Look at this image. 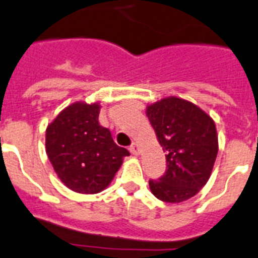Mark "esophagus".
<instances>
[{"instance_id":"34e87169","label":"esophagus","mask_w":258,"mask_h":258,"mask_svg":"<svg viewBox=\"0 0 258 258\" xmlns=\"http://www.w3.org/2000/svg\"><path fill=\"white\" fill-rule=\"evenodd\" d=\"M129 150H131V153L133 154V155H138V154H140V151H141L140 145H138L137 142H133V144H132V146L129 147Z\"/></svg>"}]
</instances>
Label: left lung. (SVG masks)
Wrapping results in <instances>:
<instances>
[{
    "label": "left lung",
    "instance_id": "obj_1",
    "mask_svg": "<svg viewBox=\"0 0 258 258\" xmlns=\"http://www.w3.org/2000/svg\"><path fill=\"white\" fill-rule=\"evenodd\" d=\"M146 114L167 160L166 173L149 181L151 193L169 204L195 197L210 179L217 159L214 120L195 103L177 96L151 103Z\"/></svg>",
    "mask_w": 258,
    "mask_h": 258
}]
</instances>
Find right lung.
Segmentation results:
<instances>
[{"mask_svg":"<svg viewBox=\"0 0 258 258\" xmlns=\"http://www.w3.org/2000/svg\"><path fill=\"white\" fill-rule=\"evenodd\" d=\"M100 103L76 102L63 108L45 131V151L63 185L81 195L104 190L129 151L114 144L99 124Z\"/></svg>","mask_w":258,"mask_h":258,"instance_id":"add662e5","label":"right lung"}]
</instances>
